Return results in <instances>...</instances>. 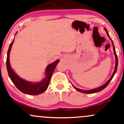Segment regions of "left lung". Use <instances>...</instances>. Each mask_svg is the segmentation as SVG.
<instances>
[{"mask_svg":"<svg viewBox=\"0 0 124 124\" xmlns=\"http://www.w3.org/2000/svg\"><path fill=\"white\" fill-rule=\"evenodd\" d=\"M104 30H106V33H107V34L108 38H109L110 39H111V42H112V46H113V52H114V54H115V59H116V64H115V70H114V72H113L112 75L111 77H110V78L108 79V80L107 81V82L105 83L104 85H103L102 86H100L99 87H97V88H95V89H91V90H81V89H78L75 86H74L73 85H72V86L73 87L74 89H75L76 90H77L78 91H79V92H81V93H85V94H93V93H98V92H99V91H101V90H103V89H105L107 86H108V85L109 84V83L111 82V81L112 79L113 76L116 73V71H117V66H118V59H117V56L116 55V51H115V46H114V45H113V42L112 41V39L110 38L109 35V34H108V32L107 31V30L106 29V28H104Z\"/></svg>","mask_w":124,"mask_h":124,"instance_id":"8db88e82","label":"left lung"}]
</instances>
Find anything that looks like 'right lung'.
Instances as JSON below:
<instances>
[{
    "label": "right lung",
    "mask_w": 124,
    "mask_h": 124,
    "mask_svg": "<svg viewBox=\"0 0 124 124\" xmlns=\"http://www.w3.org/2000/svg\"><path fill=\"white\" fill-rule=\"evenodd\" d=\"M14 40L15 38L13 39L12 42L9 45L7 52V57L6 62L7 69L8 75H9L10 79L12 81L13 84L16 86V87L24 94L32 95H37L42 94L45 92L48 88L52 73L59 62V60H56L55 62L49 64L47 66L45 71V77L40 82H33L25 80L22 78L20 77L14 72L10 65L9 54Z\"/></svg>",
    "instance_id": "add662e5"
}]
</instances>
